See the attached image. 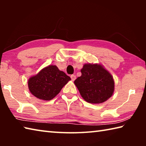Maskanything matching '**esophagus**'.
<instances>
[{
    "label": "esophagus",
    "mask_w": 146,
    "mask_h": 146,
    "mask_svg": "<svg viewBox=\"0 0 146 146\" xmlns=\"http://www.w3.org/2000/svg\"><path fill=\"white\" fill-rule=\"evenodd\" d=\"M71 80L74 81L76 79V76L75 75H71Z\"/></svg>",
    "instance_id": "obj_1"
}]
</instances>
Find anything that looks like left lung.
Wrapping results in <instances>:
<instances>
[{
  "label": "left lung",
  "mask_w": 146,
  "mask_h": 146,
  "mask_svg": "<svg viewBox=\"0 0 146 146\" xmlns=\"http://www.w3.org/2000/svg\"><path fill=\"white\" fill-rule=\"evenodd\" d=\"M81 73L82 75L74 83L86 102L100 104L111 97L115 89L114 80L102 65L84 64Z\"/></svg>",
  "instance_id": "obj_1"
}]
</instances>
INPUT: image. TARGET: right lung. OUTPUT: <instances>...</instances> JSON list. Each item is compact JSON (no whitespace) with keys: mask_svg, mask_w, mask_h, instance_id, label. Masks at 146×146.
Segmentation results:
<instances>
[{"mask_svg":"<svg viewBox=\"0 0 146 146\" xmlns=\"http://www.w3.org/2000/svg\"><path fill=\"white\" fill-rule=\"evenodd\" d=\"M71 78L56 66L42 69L28 80V88L33 95L39 99L50 100L58 95Z\"/></svg>","mask_w":146,"mask_h":146,"instance_id":"right-lung-1","label":"right lung"}]
</instances>
